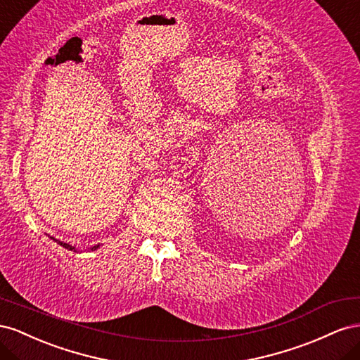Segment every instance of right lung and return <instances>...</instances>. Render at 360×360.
Listing matches in <instances>:
<instances>
[{"label":"right lung","mask_w":360,"mask_h":360,"mask_svg":"<svg viewBox=\"0 0 360 360\" xmlns=\"http://www.w3.org/2000/svg\"><path fill=\"white\" fill-rule=\"evenodd\" d=\"M51 240H54L57 244H60L61 248H65V249H68V250H74V252H78V249L75 248V245H70V244H68V243H63V241H60V240H57V238H54V237H49ZM101 248V244H95V245H91V248H89V250H98Z\"/></svg>","instance_id":"right-lung-1"}]
</instances>
